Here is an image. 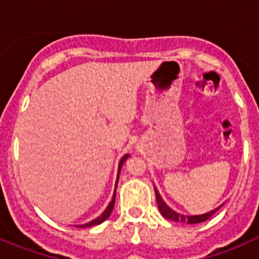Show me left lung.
<instances>
[{"label":"left lung","mask_w":259,"mask_h":259,"mask_svg":"<svg viewBox=\"0 0 259 259\" xmlns=\"http://www.w3.org/2000/svg\"><path fill=\"white\" fill-rule=\"evenodd\" d=\"M155 197H157L158 209H159V211H161V214L163 215L164 218L170 219V221H174V222H182V223H188V224L201 223V222L207 221V219H209L210 217H211V215H214L215 212L218 211V210L222 207V205H221V206H218V207H217V209L211 210V211L206 212V214H201V215H183V214H179V212L174 211L172 209H170V207L167 206L166 202H164V201L162 200L161 194L158 193L157 189H155Z\"/></svg>","instance_id":"left-lung-1"}]
</instances>
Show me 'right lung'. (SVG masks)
Returning <instances> with one entry per match:
<instances>
[{"label":"right lung","mask_w":259,"mask_h":259,"mask_svg":"<svg viewBox=\"0 0 259 259\" xmlns=\"http://www.w3.org/2000/svg\"><path fill=\"white\" fill-rule=\"evenodd\" d=\"M128 157H130V155L125 154L124 157H123L122 159H120V162H119V167H118V176H116V184H118V179H119V174H120V168H122L123 163H124V161H125V159H127ZM116 184H115V191H116ZM115 191H114V196H113V198H111V201H110L109 205H107L106 210H105V211L102 212V214L100 215V217H98V218L93 219V221H91V222H89V223H85V224H79V226H77V227H92V226H97V224H101L102 222L106 221V219L109 218V217H110V214H111V211H113V209H114V203H115Z\"/></svg>","instance_id":"right-lung-1"}]
</instances>
